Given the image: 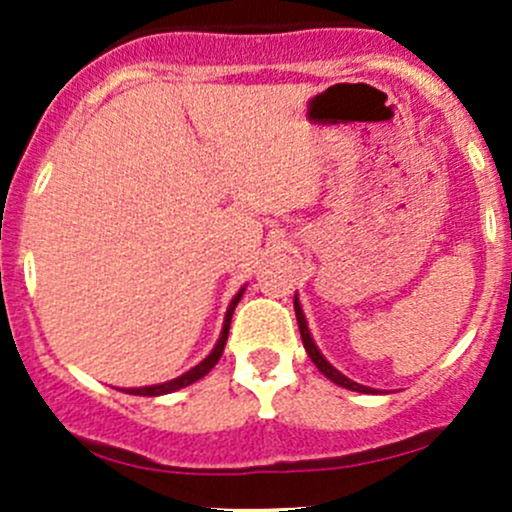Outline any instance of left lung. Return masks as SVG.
Returning <instances> with one entry per match:
<instances>
[{"mask_svg": "<svg viewBox=\"0 0 512 512\" xmlns=\"http://www.w3.org/2000/svg\"><path fill=\"white\" fill-rule=\"evenodd\" d=\"M294 314H297V324H299V334H302L304 349H307L309 359H312L314 364H317V369L322 371V374L327 376L329 381H334V384L344 386V389L359 391V394H374V389H369V386H361V384H356V381L347 379V376H344L342 371H337L332 364H329L327 359H324L322 352H319V349H317V344H314L312 334H309L307 319H304V312H302V307H299V299H297V297H294Z\"/></svg>", "mask_w": 512, "mask_h": 512, "instance_id": "left-lung-1", "label": "left lung"}]
</instances>
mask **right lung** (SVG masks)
Here are the masks:
<instances>
[{"label": "right lung", "mask_w": 512, "mask_h": 512, "mask_svg": "<svg viewBox=\"0 0 512 512\" xmlns=\"http://www.w3.org/2000/svg\"><path fill=\"white\" fill-rule=\"evenodd\" d=\"M242 292H245V287L240 289V292L232 297L230 307H227V314H225V324H223V332H220V339L218 344H215V349L205 356L203 361H200L198 366H193L190 371H185L183 376H178V379H170L165 381V384H153V386H141V389H126V394H133V396H163V394H173V391L178 389H185V386L195 384L198 379H203L205 374H208L210 369H213L215 364L220 361V356H223V349H225V342H227V332H230V319H232V312H235L237 302H240Z\"/></svg>", "instance_id": "obj_1"}]
</instances>
